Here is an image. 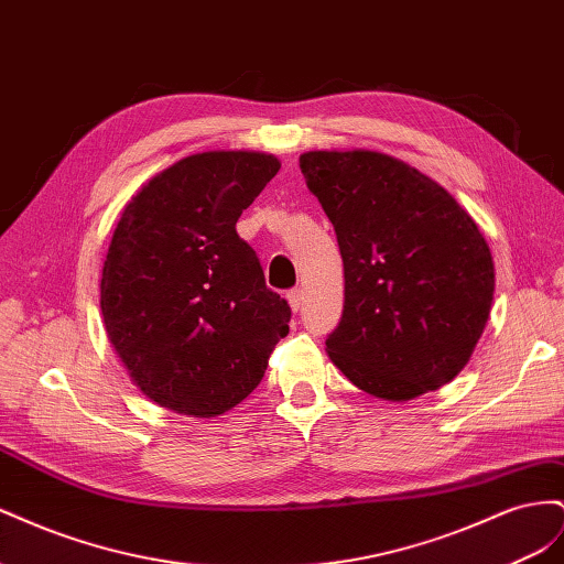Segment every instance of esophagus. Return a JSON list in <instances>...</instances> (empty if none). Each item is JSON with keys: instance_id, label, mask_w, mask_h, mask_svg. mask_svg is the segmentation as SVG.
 <instances>
[{"instance_id": "obj_1", "label": "esophagus", "mask_w": 564, "mask_h": 564, "mask_svg": "<svg viewBox=\"0 0 564 564\" xmlns=\"http://www.w3.org/2000/svg\"><path fill=\"white\" fill-rule=\"evenodd\" d=\"M286 301H289V308H292L294 313H299L303 308V294L301 289H292V292L286 294Z\"/></svg>"}]
</instances>
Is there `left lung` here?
Masks as SVG:
<instances>
[{"label": "left lung", "instance_id": "left-lung-1", "mask_svg": "<svg viewBox=\"0 0 564 564\" xmlns=\"http://www.w3.org/2000/svg\"><path fill=\"white\" fill-rule=\"evenodd\" d=\"M299 164L344 259L329 360L388 402L449 383L491 311L494 261L480 228L440 183L383 152L311 150Z\"/></svg>", "mask_w": 564, "mask_h": 564}]
</instances>
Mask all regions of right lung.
<instances>
[{
    "label": "right lung",
    "instance_id": "obj_1",
    "mask_svg": "<svg viewBox=\"0 0 564 564\" xmlns=\"http://www.w3.org/2000/svg\"><path fill=\"white\" fill-rule=\"evenodd\" d=\"M280 172L256 150L187 155L141 185L100 275L108 340L145 398L214 419L261 383L292 308L265 286L237 218Z\"/></svg>",
    "mask_w": 564,
    "mask_h": 564
}]
</instances>
